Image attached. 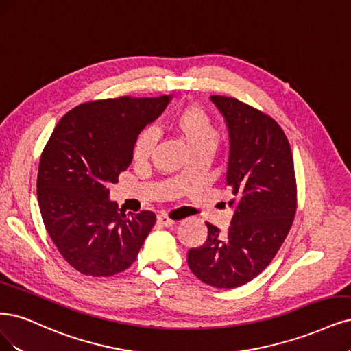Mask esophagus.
<instances>
[{"instance_id": "34e87169", "label": "esophagus", "mask_w": 351, "mask_h": 351, "mask_svg": "<svg viewBox=\"0 0 351 351\" xmlns=\"http://www.w3.org/2000/svg\"><path fill=\"white\" fill-rule=\"evenodd\" d=\"M156 221H158V223H161L162 226H173L176 223V221L171 219V217L167 215H160L158 217H156Z\"/></svg>"}]
</instances>
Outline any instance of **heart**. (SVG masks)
<instances>
[{
  "label": "heart",
  "mask_w": 351,
  "mask_h": 351,
  "mask_svg": "<svg viewBox=\"0 0 351 351\" xmlns=\"http://www.w3.org/2000/svg\"><path fill=\"white\" fill-rule=\"evenodd\" d=\"M171 128L184 141L189 152L215 149L219 143V130L212 117L197 106H189L180 110L171 120ZM155 142V130L152 128L142 129L134 141V160L147 162L151 158Z\"/></svg>",
  "instance_id": "obj_1"
}]
</instances>
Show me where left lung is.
Returning <instances> with one entry per match:
<instances>
[{"label": "left lung", "instance_id": "1", "mask_svg": "<svg viewBox=\"0 0 351 351\" xmlns=\"http://www.w3.org/2000/svg\"><path fill=\"white\" fill-rule=\"evenodd\" d=\"M210 100L228 128L234 216L226 234L206 222V243L189 251L187 263L203 283L232 289L258 276L285 243L296 213V178L291 145L274 119L232 97Z\"/></svg>", "mask_w": 351, "mask_h": 351}]
</instances>
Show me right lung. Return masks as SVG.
Segmentation results:
<instances>
[{
	"label": "right lung",
	"mask_w": 351,
	"mask_h": 351,
	"mask_svg": "<svg viewBox=\"0 0 351 351\" xmlns=\"http://www.w3.org/2000/svg\"><path fill=\"white\" fill-rule=\"evenodd\" d=\"M158 99L84 103L59 120L40 156L38 200L46 231L80 273L107 277L126 270L155 225V213H125L110 200L134 158V141L168 106Z\"/></svg>",
	"instance_id": "obj_1"
}]
</instances>
